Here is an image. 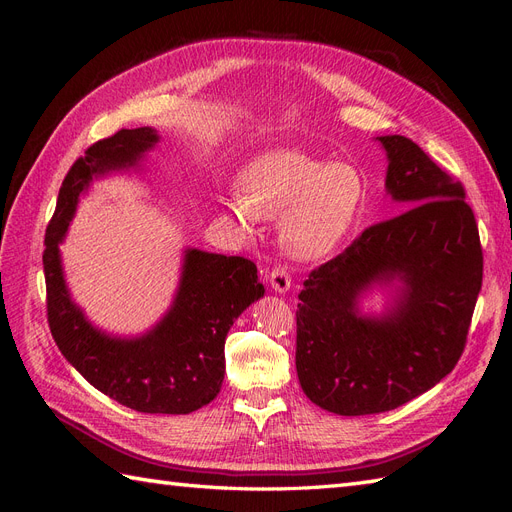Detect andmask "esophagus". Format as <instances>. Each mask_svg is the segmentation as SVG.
Instances as JSON below:
<instances>
[{
    "label": "esophagus",
    "instance_id": "1",
    "mask_svg": "<svg viewBox=\"0 0 512 512\" xmlns=\"http://www.w3.org/2000/svg\"><path fill=\"white\" fill-rule=\"evenodd\" d=\"M269 282H271L275 292H286L290 288L292 277H290V273H288V269L284 265H275L269 271Z\"/></svg>",
    "mask_w": 512,
    "mask_h": 512
}]
</instances>
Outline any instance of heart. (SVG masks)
Instances as JSON below:
<instances>
[{"mask_svg": "<svg viewBox=\"0 0 512 512\" xmlns=\"http://www.w3.org/2000/svg\"><path fill=\"white\" fill-rule=\"evenodd\" d=\"M365 198L367 181L356 166L284 149L256 160L245 175V192L232 194L226 207L243 226L286 214V250L318 258L348 235Z\"/></svg>", "mask_w": 512, "mask_h": 512, "instance_id": "1", "label": "heart"}]
</instances>
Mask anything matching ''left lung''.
Instances as JSON below:
<instances>
[{
    "mask_svg": "<svg viewBox=\"0 0 512 512\" xmlns=\"http://www.w3.org/2000/svg\"><path fill=\"white\" fill-rule=\"evenodd\" d=\"M386 190L408 207L365 228L303 282L297 374L303 393L342 416L404 406L451 374L468 342L483 247L459 179L406 136H380ZM401 276L405 297L384 319H361L355 297Z\"/></svg>",
    "mask_w": 512,
    "mask_h": 512,
    "instance_id": "8db88e82",
    "label": "left lung"
}]
</instances>
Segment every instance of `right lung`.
Segmentation results:
<instances>
[{"label":"right lung","instance_id":"1","mask_svg":"<svg viewBox=\"0 0 512 512\" xmlns=\"http://www.w3.org/2000/svg\"><path fill=\"white\" fill-rule=\"evenodd\" d=\"M156 141L151 128H123L87 147L68 170L44 235L46 318L61 354L98 391L136 412L190 414L220 393L226 335L243 309L265 294L254 262L190 250L166 318L145 337L113 339L91 327L70 301L57 247L91 177L134 166Z\"/></svg>","mask_w":512,"mask_h":512}]
</instances>
